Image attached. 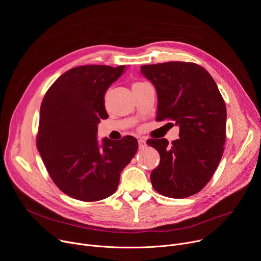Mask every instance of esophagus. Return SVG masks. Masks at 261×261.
<instances>
[{
    "label": "esophagus",
    "instance_id": "34e87169",
    "mask_svg": "<svg viewBox=\"0 0 261 261\" xmlns=\"http://www.w3.org/2000/svg\"><path fill=\"white\" fill-rule=\"evenodd\" d=\"M138 143H139V148H144L146 146V141L144 139H139Z\"/></svg>",
    "mask_w": 261,
    "mask_h": 261
}]
</instances>
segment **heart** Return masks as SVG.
Listing matches in <instances>:
<instances>
[{
  "label": "heart",
  "instance_id": "obj_1",
  "mask_svg": "<svg viewBox=\"0 0 261 261\" xmlns=\"http://www.w3.org/2000/svg\"><path fill=\"white\" fill-rule=\"evenodd\" d=\"M137 84H140V83H137ZM137 84H135V85H137Z\"/></svg>",
  "mask_w": 261,
  "mask_h": 261
}]
</instances>
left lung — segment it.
<instances>
[{
	"label": "left lung",
	"mask_w": 261,
	"mask_h": 261,
	"mask_svg": "<svg viewBox=\"0 0 261 261\" xmlns=\"http://www.w3.org/2000/svg\"><path fill=\"white\" fill-rule=\"evenodd\" d=\"M158 95L156 121L170 119L179 139H150L160 164L150 173L153 188L165 196L184 198L210 181L224 152L227 110L212 76L193 63L169 62L141 67Z\"/></svg>",
	"instance_id": "obj_1"
}]
</instances>
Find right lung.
I'll return each mask as SVG.
<instances>
[{
    "mask_svg": "<svg viewBox=\"0 0 261 261\" xmlns=\"http://www.w3.org/2000/svg\"><path fill=\"white\" fill-rule=\"evenodd\" d=\"M125 66L73 68L50 87L39 113L37 148L55 185L67 195L96 202L111 196L135 156L137 139L97 140L100 119L109 115L105 95Z\"/></svg>",
    "mask_w": 261,
    "mask_h": 261,
    "instance_id": "add662e5",
    "label": "right lung"
}]
</instances>
